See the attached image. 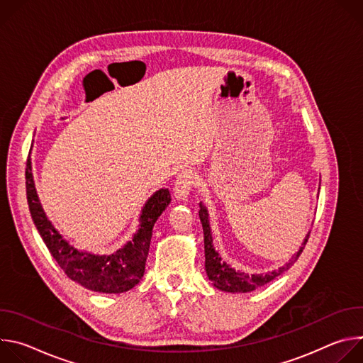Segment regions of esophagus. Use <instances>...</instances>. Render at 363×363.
Masks as SVG:
<instances>
[{"label": "esophagus", "mask_w": 363, "mask_h": 363, "mask_svg": "<svg viewBox=\"0 0 363 363\" xmlns=\"http://www.w3.org/2000/svg\"><path fill=\"white\" fill-rule=\"evenodd\" d=\"M196 177L192 171H184L178 175L177 181H175V186H174V194L175 198L178 201H188L189 192L192 189V186L195 185Z\"/></svg>", "instance_id": "obj_1"}]
</instances>
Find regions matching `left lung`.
Segmentation results:
<instances>
[{"label": "left lung", "instance_id": "left-lung-1", "mask_svg": "<svg viewBox=\"0 0 363 363\" xmlns=\"http://www.w3.org/2000/svg\"><path fill=\"white\" fill-rule=\"evenodd\" d=\"M199 220L202 224L203 230V248H205V272L208 279L213 281L214 287H217L221 291L227 293H250L257 290L258 287H262L270 281H273L276 277H279L281 273L289 270L301 254L307 238L310 235V231L307 233L306 238L301 242V247L291 255L290 260L279 267L277 270L267 272L264 274H248L244 272H238L233 269L228 263H225L220 252L216 250L214 242H213V234H211V227H210V218H208V211H206V206L199 202Z\"/></svg>", "mask_w": 363, "mask_h": 363}]
</instances>
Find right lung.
<instances>
[{
    "instance_id": "1",
    "label": "right lung",
    "mask_w": 363,
    "mask_h": 363,
    "mask_svg": "<svg viewBox=\"0 0 363 363\" xmlns=\"http://www.w3.org/2000/svg\"><path fill=\"white\" fill-rule=\"evenodd\" d=\"M26 188L34 225L69 279L91 291L108 294L128 291L140 281L145 273L153 225L171 202L168 189L157 191L146 201L139 217L138 230L123 248L111 255H99L72 245L47 218L34 185L30 155L26 168Z\"/></svg>"
}]
</instances>
